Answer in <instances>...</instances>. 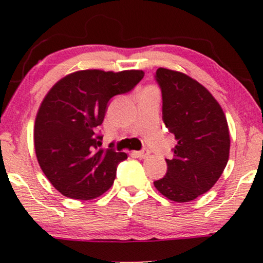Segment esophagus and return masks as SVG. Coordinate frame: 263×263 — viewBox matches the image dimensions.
<instances>
[{
  "label": "esophagus",
  "instance_id": "1",
  "mask_svg": "<svg viewBox=\"0 0 263 263\" xmlns=\"http://www.w3.org/2000/svg\"><path fill=\"white\" fill-rule=\"evenodd\" d=\"M149 149H147V148H143V149H141L140 151V152H136V156H138L139 158H142V159H145V158H147L149 156Z\"/></svg>",
  "mask_w": 263,
  "mask_h": 263
}]
</instances>
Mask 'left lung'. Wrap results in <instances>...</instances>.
I'll list each match as a JSON object with an SVG mask.
<instances>
[{
  "label": "left lung",
  "mask_w": 263,
  "mask_h": 263,
  "mask_svg": "<svg viewBox=\"0 0 263 263\" xmlns=\"http://www.w3.org/2000/svg\"><path fill=\"white\" fill-rule=\"evenodd\" d=\"M156 80L163 97V121L177 145L172 159H166V175L154 186L168 200L189 202L208 192L228 164V121L210 91L188 75L159 68Z\"/></svg>",
  "instance_id": "obj_1"
}]
</instances>
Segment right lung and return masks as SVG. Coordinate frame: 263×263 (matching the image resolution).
Here are the masks:
<instances>
[{"instance_id":"1","label":"right lung","mask_w":263,"mask_h":263,"mask_svg":"<svg viewBox=\"0 0 263 263\" xmlns=\"http://www.w3.org/2000/svg\"><path fill=\"white\" fill-rule=\"evenodd\" d=\"M142 70H79L52 86L34 122V149L39 166L62 195L92 200L111 188L124 152L100 148L96 132L112 97L132 91Z\"/></svg>"}]
</instances>
